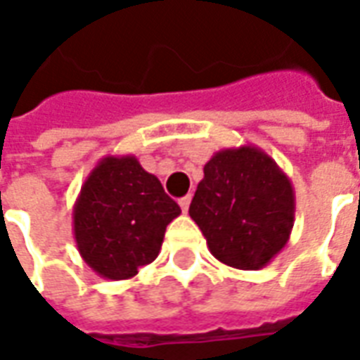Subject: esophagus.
I'll use <instances>...</instances> for the list:
<instances>
[{
	"instance_id": "34e87169",
	"label": "esophagus",
	"mask_w": 360,
	"mask_h": 360,
	"mask_svg": "<svg viewBox=\"0 0 360 360\" xmlns=\"http://www.w3.org/2000/svg\"><path fill=\"white\" fill-rule=\"evenodd\" d=\"M188 204H191V196H183L179 200V206H181V210L183 212H187L188 210Z\"/></svg>"
}]
</instances>
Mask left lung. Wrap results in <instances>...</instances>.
Listing matches in <instances>:
<instances>
[{
    "mask_svg": "<svg viewBox=\"0 0 360 360\" xmlns=\"http://www.w3.org/2000/svg\"><path fill=\"white\" fill-rule=\"evenodd\" d=\"M188 214L219 262L260 270L289 241L295 191L264 150L224 148L204 165Z\"/></svg>",
    "mask_w": 360,
    "mask_h": 360,
    "instance_id": "left-lung-1",
    "label": "left lung"
}]
</instances>
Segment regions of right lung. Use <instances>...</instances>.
Masks as SVG:
<instances>
[{
    "mask_svg": "<svg viewBox=\"0 0 360 360\" xmlns=\"http://www.w3.org/2000/svg\"><path fill=\"white\" fill-rule=\"evenodd\" d=\"M181 214L156 175L134 156L102 158L84 181L73 208L82 260L105 279H129L154 262L165 227Z\"/></svg>",
    "mask_w": 360,
    "mask_h": 360,
    "instance_id": "1",
    "label": "right lung"
}]
</instances>
